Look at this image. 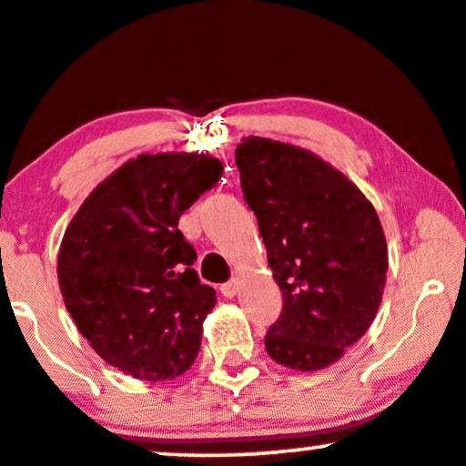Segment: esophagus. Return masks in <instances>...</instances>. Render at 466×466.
Listing matches in <instances>:
<instances>
[{
    "label": "esophagus",
    "mask_w": 466,
    "mask_h": 466,
    "mask_svg": "<svg viewBox=\"0 0 466 466\" xmlns=\"http://www.w3.org/2000/svg\"><path fill=\"white\" fill-rule=\"evenodd\" d=\"M220 294L224 298H233L235 294H238V280H228V283H222L220 285Z\"/></svg>",
    "instance_id": "esophagus-1"
}]
</instances>
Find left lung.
Here are the masks:
<instances>
[{"label":"left lung","instance_id":"8db88e82","mask_svg":"<svg viewBox=\"0 0 466 466\" xmlns=\"http://www.w3.org/2000/svg\"><path fill=\"white\" fill-rule=\"evenodd\" d=\"M235 164L283 294L268 354L291 370L329 367L380 307L389 257L376 209L304 148L250 136L235 148Z\"/></svg>","mask_w":466,"mask_h":466}]
</instances>
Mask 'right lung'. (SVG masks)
<instances>
[{
    "instance_id": "add662e5",
    "label": "right lung",
    "mask_w": 466,
    "mask_h": 466,
    "mask_svg": "<svg viewBox=\"0 0 466 466\" xmlns=\"http://www.w3.org/2000/svg\"><path fill=\"white\" fill-rule=\"evenodd\" d=\"M220 175L207 155H140L68 224L57 257L62 298L95 352L123 373L172 380L197 359L216 291L200 283L179 218Z\"/></svg>"
}]
</instances>
